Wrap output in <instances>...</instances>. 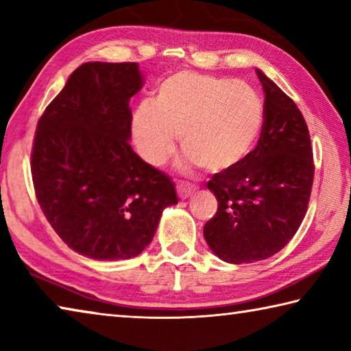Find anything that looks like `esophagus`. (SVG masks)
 Segmentation results:
<instances>
[{
	"instance_id": "obj_1",
	"label": "esophagus",
	"mask_w": 351,
	"mask_h": 351,
	"mask_svg": "<svg viewBox=\"0 0 351 351\" xmlns=\"http://www.w3.org/2000/svg\"><path fill=\"white\" fill-rule=\"evenodd\" d=\"M176 192H178V197H180L181 199H186L189 197H192L195 192V187L189 186V184H178Z\"/></svg>"
}]
</instances>
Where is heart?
I'll return each mask as SVG.
<instances>
[{
    "label": "heart",
    "mask_w": 351,
    "mask_h": 351,
    "mask_svg": "<svg viewBox=\"0 0 351 351\" xmlns=\"http://www.w3.org/2000/svg\"><path fill=\"white\" fill-rule=\"evenodd\" d=\"M263 123V99L251 85L181 71L159 85L154 102L138 105L132 134L141 158L154 167L171 156L180 133L184 162L223 173L249 156Z\"/></svg>",
    "instance_id": "b5f03b06"
}]
</instances>
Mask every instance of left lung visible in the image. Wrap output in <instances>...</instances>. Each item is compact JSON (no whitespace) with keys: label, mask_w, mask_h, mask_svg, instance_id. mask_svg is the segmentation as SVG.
I'll list each match as a JSON object with an SVG mask.
<instances>
[{"label":"left lung","mask_w":351,"mask_h":351,"mask_svg":"<svg viewBox=\"0 0 351 351\" xmlns=\"http://www.w3.org/2000/svg\"><path fill=\"white\" fill-rule=\"evenodd\" d=\"M265 123L257 147L239 167L215 173L218 201L204 224L207 245L228 263L266 260L288 245L304 221L314 180L306 122L294 100L261 71Z\"/></svg>","instance_id":"obj_1"}]
</instances>
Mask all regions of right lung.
<instances>
[{"label": "right lung", "mask_w": 351, "mask_h": 351, "mask_svg": "<svg viewBox=\"0 0 351 351\" xmlns=\"http://www.w3.org/2000/svg\"><path fill=\"white\" fill-rule=\"evenodd\" d=\"M142 88L133 62L80 64L37 123L35 197L57 235L85 257L125 260L150 245L173 182L133 152L130 99Z\"/></svg>", "instance_id": "right-lung-1"}]
</instances>
